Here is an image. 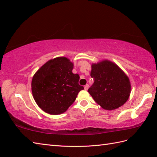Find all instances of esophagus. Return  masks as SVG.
Wrapping results in <instances>:
<instances>
[{"label": "esophagus", "instance_id": "esophagus-1", "mask_svg": "<svg viewBox=\"0 0 157 157\" xmlns=\"http://www.w3.org/2000/svg\"><path fill=\"white\" fill-rule=\"evenodd\" d=\"M88 88H89V86H88V84L85 85V86H84V89H85L86 90H87L88 89Z\"/></svg>", "mask_w": 157, "mask_h": 157}]
</instances>
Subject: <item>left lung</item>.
Segmentation results:
<instances>
[{
  "label": "left lung",
  "mask_w": 157,
  "mask_h": 157,
  "mask_svg": "<svg viewBox=\"0 0 157 157\" xmlns=\"http://www.w3.org/2000/svg\"><path fill=\"white\" fill-rule=\"evenodd\" d=\"M90 76L94 83L88 92L103 109H117L128 99L131 93L129 79L115 63L105 60L93 64Z\"/></svg>",
  "instance_id": "8db88e82"
}]
</instances>
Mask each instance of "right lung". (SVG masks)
<instances>
[{
    "instance_id": "1",
    "label": "right lung",
    "mask_w": 157,
    "mask_h": 157,
    "mask_svg": "<svg viewBox=\"0 0 157 157\" xmlns=\"http://www.w3.org/2000/svg\"><path fill=\"white\" fill-rule=\"evenodd\" d=\"M73 64L65 57L48 61L34 75L32 93L42 110L52 115L67 111L84 87L79 84V76L73 73Z\"/></svg>"
}]
</instances>
